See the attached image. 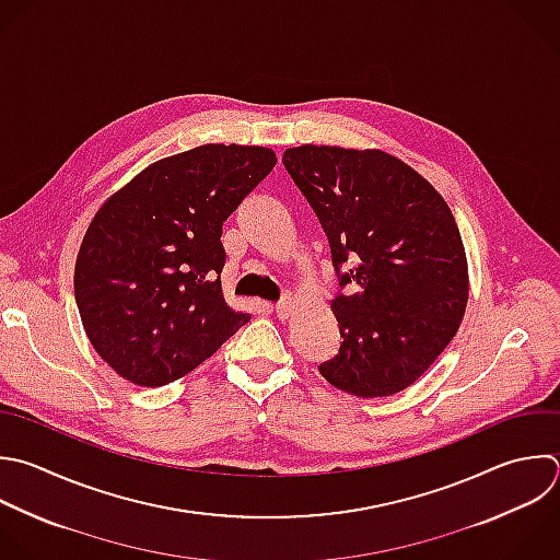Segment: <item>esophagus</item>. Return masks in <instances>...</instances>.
Wrapping results in <instances>:
<instances>
[{"label": "esophagus", "mask_w": 560, "mask_h": 560, "mask_svg": "<svg viewBox=\"0 0 560 560\" xmlns=\"http://www.w3.org/2000/svg\"><path fill=\"white\" fill-rule=\"evenodd\" d=\"M291 311H293V302H291V300H284V302H278V304H276V315H278V319H289V317H291Z\"/></svg>", "instance_id": "esophagus-1"}]
</instances>
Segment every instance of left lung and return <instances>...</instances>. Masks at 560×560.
<instances>
[{
	"mask_svg": "<svg viewBox=\"0 0 560 560\" xmlns=\"http://www.w3.org/2000/svg\"><path fill=\"white\" fill-rule=\"evenodd\" d=\"M282 162L317 214L346 289L330 302L343 341L322 376L359 398L402 392L448 346L466 311V252L446 201L376 149L304 144Z\"/></svg>",
	"mask_w": 560,
	"mask_h": 560,
	"instance_id": "obj_1",
	"label": "left lung"
}]
</instances>
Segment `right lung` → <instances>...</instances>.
<instances>
[{"label": "right lung", "mask_w": 560, "mask_h": 560, "mask_svg": "<svg viewBox=\"0 0 560 560\" xmlns=\"http://www.w3.org/2000/svg\"><path fill=\"white\" fill-rule=\"evenodd\" d=\"M273 166L265 147L203 144L147 166L101 206L74 293L94 350L122 378L177 381L249 322L223 298L221 234Z\"/></svg>", "instance_id": "right-lung-1"}]
</instances>
